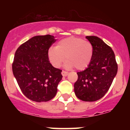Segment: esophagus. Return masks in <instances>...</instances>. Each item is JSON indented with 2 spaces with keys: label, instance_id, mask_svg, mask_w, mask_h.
<instances>
[{
  "label": "esophagus",
  "instance_id": "esophagus-1",
  "mask_svg": "<svg viewBox=\"0 0 130 130\" xmlns=\"http://www.w3.org/2000/svg\"><path fill=\"white\" fill-rule=\"evenodd\" d=\"M68 74H69V72H67L64 71V70H63V71L61 72V75H62L63 77H66V76L68 75Z\"/></svg>",
  "mask_w": 130,
  "mask_h": 130
}]
</instances>
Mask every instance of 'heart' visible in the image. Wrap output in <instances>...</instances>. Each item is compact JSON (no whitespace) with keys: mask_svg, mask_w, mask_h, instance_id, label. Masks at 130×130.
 <instances>
[{"mask_svg":"<svg viewBox=\"0 0 130 130\" xmlns=\"http://www.w3.org/2000/svg\"><path fill=\"white\" fill-rule=\"evenodd\" d=\"M94 48L89 41L75 36L60 40L55 48L48 51V58L55 67L58 68L66 58L65 65L68 68L75 67L78 70H84L91 62Z\"/></svg>","mask_w":130,"mask_h":130,"instance_id":"heart-1","label":"heart"}]
</instances>
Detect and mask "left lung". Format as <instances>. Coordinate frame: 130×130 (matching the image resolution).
I'll list each match as a JSON object with an SVG mask.
<instances>
[{
  "instance_id": "1",
  "label": "left lung",
  "mask_w": 130,
  "mask_h": 130,
  "mask_svg": "<svg viewBox=\"0 0 130 130\" xmlns=\"http://www.w3.org/2000/svg\"><path fill=\"white\" fill-rule=\"evenodd\" d=\"M94 48L91 62L86 70L77 72L74 84L76 96L92 102L103 98L111 87L118 72V64L112 48L97 36H86Z\"/></svg>"
}]
</instances>
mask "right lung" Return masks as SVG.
<instances>
[{
  "mask_svg": "<svg viewBox=\"0 0 130 130\" xmlns=\"http://www.w3.org/2000/svg\"><path fill=\"white\" fill-rule=\"evenodd\" d=\"M56 41L52 35L36 36L17 49L12 72L23 94L35 102H46L57 92L62 70L50 63L48 51Z\"/></svg>",
  "mask_w": 130,
  "mask_h": 130,
  "instance_id": "add662e5",
  "label": "right lung"
}]
</instances>
